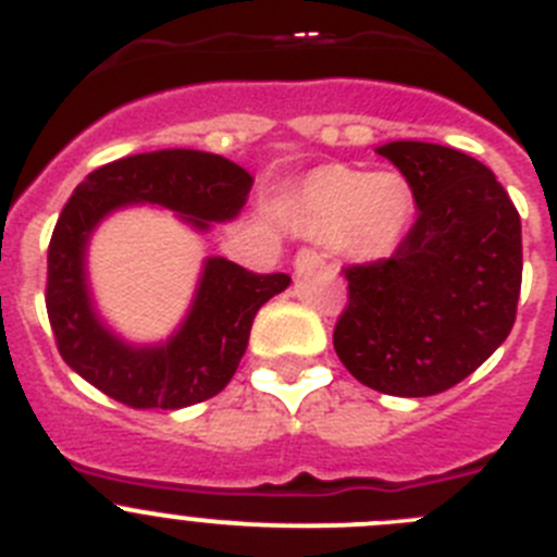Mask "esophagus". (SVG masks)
<instances>
[{"label":"esophagus","mask_w":557,"mask_h":557,"mask_svg":"<svg viewBox=\"0 0 557 557\" xmlns=\"http://www.w3.org/2000/svg\"><path fill=\"white\" fill-rule=\"evenodd\" d=\"M323 262V256L318 253V250L314 248H301L298 250V253H295V270H298V273H304V270H309V268H314V264H321Z\"/></svg>","instance_id":"34e87169"}]
</instances>
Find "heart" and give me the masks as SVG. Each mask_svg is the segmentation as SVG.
Returning <instances> with one entry per match:
<instances>
[{
	"mask_svg": "<svg viewBox=\"0 0 557 557\" xmlns=\"http://www.w3.org/2000/svg\"><path fill=\"white\" fill-rule=\"evenodd\" d=\"M416 218V195L398 172L326 166L295 191V220L307 234L337 239L362 256H385L401 245Z\"/></svg>",
	"mask_w": 557,
	"mask_h": 557,
	"instance_id": "obj_1",
	"label": "heart"
}]
</instances>
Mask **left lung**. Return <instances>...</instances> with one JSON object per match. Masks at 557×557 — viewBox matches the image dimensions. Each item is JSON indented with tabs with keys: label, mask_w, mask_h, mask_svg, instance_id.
Masks as SVG:
<instances>
[{
	"label": "left lung",
	"mask_w": 557,
	"mask_h": 557,
	"mask_svg": "<svg viewBox=\"0 0 557 557\" xmlns=\"http://www.w3.org/2000/svg\"><path fill=\"white\" fill-rule=\"evenodd\" d=\"M412 186L418 220L391 259L346 268L334 351L387 396H435L505 343L521 289V220L494 172L455 147H376Z\"/></svg>",
	"instance_id": "obj_1"
}]
</instances>
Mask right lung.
Returning a JSON list of instances; mask_svg holds the SVG:
<instances>
[{"label": "right lung", "mask_w": 557, "mask_h": 557, "mask_svg": "<svg viewBox=\"0 0 557 557\" xmlns=\"http://www.w3.org/2000/svg\"><path fill=\"white\" fill-rule=\"evenodd\" d=\"M253 178L203 150H156L100 166L63 206L47 253V314L58 351L88 385L133 410H181L218 396L248 348L256 312L289 287V275H259L223 256L203 262L181 326L156 346H133L102 323L88 287L86 253L97 225L136 203L178 211L195 231L243 211Z\"/></svg>", "instance_id": "add662e5"}]
</instances>
